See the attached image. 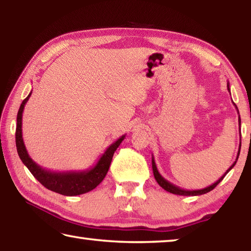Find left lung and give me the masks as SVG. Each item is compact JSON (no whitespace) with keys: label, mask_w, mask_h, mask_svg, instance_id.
<instances>
[{"label":"left lung","mask_w":251,"mask_h":251,"mask_svg":"<svg viewBox=\"0 0 251 251\" xmlns=\"http://www.w3.org/2000/svg\"><path fill=\"white\" fill-rule=\"evenodd\" d=\"M227 88H228V91L230 92V88H229V82L227 83ZM233 105L236 106V104H235V103H233ZM236 109L238 110L237 106H236ZM238 114H239V112H238ZM238 123H239V130H240V125H241V124H240V123H241L240 116L238 117ZM239 134H240V131H239ZM240 147H241V134H240V143H239V148H238V154H237V158H236V160L233 161V164L231 165V166L227 169V172L225 173L224 175H223L222 177H220L217 181L214 182V184L210 185V186H207L206 188H202V189H194V190H188V189L180 188V187H178V186H176V185L172 184L171 181H168V180L165 179V178H164L163 176H161L160 174H159L158 169H157V166H156V164H155L154 156L151 157V167H152V173H154V177H155L156 181L158 182V185L161 187V188H164L165 190H166V192H168V193H172V194H175V195H179V196H199V195L207 194V193H209L210 190L214 189L215 187L217 186V185L219 184V182L224 179V177L227 175L228 172H229V171H231V169L233 168V166H235L236 163H237V160H238V157H239Z\"/></svg>","instance_id":"left-lung-1"}]
</instances>
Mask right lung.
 I'll list each match as a JSON object with an SVG mask.
<instances>
[{"mask_svg": "<svg viewBox=\"0 0 251 251\" xmlns=\"http://www.w3.org/2000/svg\"><path fill=\"white\" fill-rule=\"evenodd\" d=\"M32 91L27 95L22 104L20 106L18 117H16V130H15V142L16 150L23 164L28 168L32 175L39 180L42 185L46 188L52 190L57 194L64 195V196H77L85 193H88L96 188L101 180L104 179L106 174L108 172V168L112 163L113 155L115 151L121 145V143L124 141L125 136L123 135L116 142L106 148V151L101 154L100 159L94 166L85 169V171H66V172H53L49 169L43 168L40 165H37L26 151V147L24 145L23 136H22V116L24 106L27 103L29 97H31Z\"/></svg>", "mask_w": 251, "mask_h": 251, "instance_id": "obj_1", "label": "right lung"}]
</instances>
